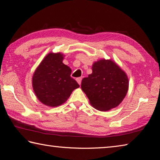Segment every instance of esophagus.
<instances>
[{"instance_id": "34e87169", "label": "esophagus", "mask_w": 160, "mask_h": 160, "mask_svg": "<svg viewBox=\"0 0 160 160\" xmlns=\"http://www.w3.org/2000/svg\"><path fill=\"white\" fill-rule=\"evenodd\" d=\"M76 80H77V83H78L79 85H81V81H82V78H81V77H79V78H77Z\"/></svg>"}]
</instances>
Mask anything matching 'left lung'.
<instances>
[{
	"label": "left lung",
	"instance_id": "left-lung-1",
	"mask_svg": "<svg viewBox=\"0 0 160 160\" xmlns=\"http://www.w3.org/2000/svg\"><path fill=\"white\" fill-rule=\"evenodd\" d=\"M81 87L95 109L107 111L122 102L128 91L129 79L115 62L102 59L93 62L92 73L83 79Z\"/></svg>",
	"mask_w": 160,
	"mask_h": 160
}]
</instances>
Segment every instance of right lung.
I'll return each mask as SVG.
<instances>
[{"label": "right lung", "instance_id": "obj_1", "mask_svg": "<svg viewBox=\"0 0 160 160\" xmlns=\"http://www.w3.org/2000/svg\"><path fill=\"white\" fill-rule=\"evenodd\" d=\"M64 57L61 52L48 53L32 77V88L37 99L51 108L66 102L72 91L79 88L71 77L70 67L62 62Z\"/></svg>", "mask_w": 160, "mask_h": 160}]
</instances>
